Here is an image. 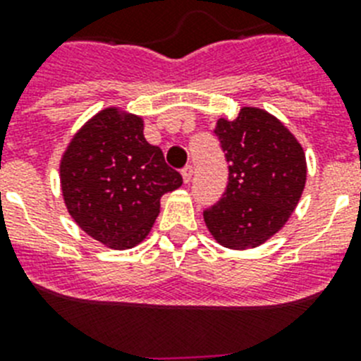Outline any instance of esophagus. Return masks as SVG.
<instances>
[{
	"label": "esophagus",
	"mask_w": 361,
	"mask_h": 361,
	"mask_svg": "<svg viewBox=\"0 0 361 361\" xmlns=\"http://www.w3.org/2000/svg\"><path fill=\"white\" fill-rule=\"evenodd\" d=\"M191 177H193V168H191L190 164L184 166V168H183V180H184V184L190 183Z\"/></svg>",
	"instance_id": "1"
}]
</instances>
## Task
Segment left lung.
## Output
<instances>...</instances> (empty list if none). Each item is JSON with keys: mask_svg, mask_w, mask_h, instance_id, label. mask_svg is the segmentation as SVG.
I'll list each match as a JSON object with an SVG mask.
<instances>
[{"mask_svg": "<svg viewBox=\"0 0 361 361\" xmlns=\"http://www.w3.org/2000/svg\"><path fill=\"white\" fill-rule=\"evenodd\" d=\"M215 135L229 177L222 199L204 212V222L224 247H257L295 212L307 175L305 153L295 135L260 108L245 106L237 119H219Z\"/></svg>", "mask_w": 361, "mask_h": 361, "instance_id": "1", "label": "left lung"}]
</instances>
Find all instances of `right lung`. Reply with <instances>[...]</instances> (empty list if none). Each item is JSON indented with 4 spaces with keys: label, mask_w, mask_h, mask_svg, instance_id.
Here are the masks:
<instances>
[{
    "label": "right lung",
    "mask_w": 361,
    "mask_h": 361,
    "mask_svg": "<svg viewBox=\"0 0 361 361\" xmlns=\"http://www.w3.org/2000/svg\"><path fill=\"white\" fill-rule=\"evenodd\" d=\"M142 128L141 117L106 108L73 135L59 166L68 213L111 250H130L145 240L161 197L183 184Z\"/></svg>",
    "instance_id": "1"
}]
</instances>
